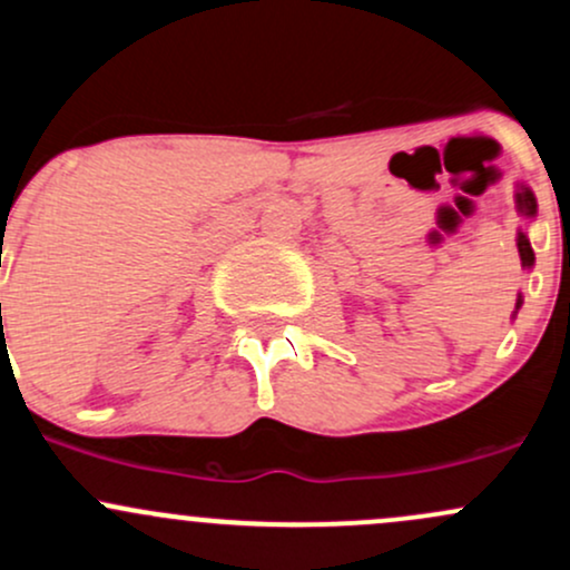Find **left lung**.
<instances>
[{
	"label": "left lung",
	"mask_w": 570,
	"mask_h": 570,
	"mask_svg": "<svg viewBox=\"0 0 570 570\" xmlns=\"http://www.w3.org/2000/svg\"><path fill=\"white\" fill-rule=\"evenodd\" d=\"M513 204H517V214L524 219V228L517 230V249H519V261H522V268L524 272H532V266H535V253H532L530 247V238H528V225L535 219L538 214V200L535 195H532V189L524 185V181H519L517 185V193H513ZM524 304V296L522 293H517V307H513L511 317H517V312L522 309Z\"/></svg>",
	"instance_id": "obj_1"
}]
</instances>
